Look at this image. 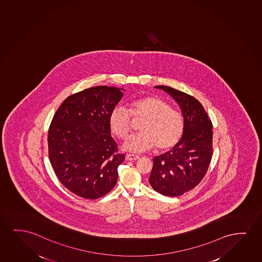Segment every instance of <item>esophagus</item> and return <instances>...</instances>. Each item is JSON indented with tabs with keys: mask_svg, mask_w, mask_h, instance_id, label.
Here are the masks:
<instances>
[{
	"mask_svg": "<svg viewBox=\"0 0 262 262\" xmlns=\"http://www.w3.org/2000/svg\"><path fill=\"white\" fill-rule=\"evenodd\" d=\"M140 158V156L134 154H127L126 155V159L127 160H137Z\"/></svg>",
	"mask_w": 262,
	"mask_h": 262,
	"instance_id": "obj_1",
	"label": "esophagus"
}]
</instances>
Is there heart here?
<instances>
[{"label": "heart", "instance_id": "b5f03b06", "mask_svg": "<svg viewBox=\"0 0 262 262\" xmlns=\"http://www.w3.org/2000/svg\"><path fill=\"white\" fill-rule=\"evenodd\" d=\"M133 117L143 121L139 127L140 133L129 136L124 142L127 150L144 152L155 147L158 150H166L173 147L183 134V116L159 97L138 98L129 104V110L122 106L114 108L109 124L115 136L121 140L129 136L133 129Z\"/></svg>", "mask_w": 262, "mask_h": 262}]
</instances>
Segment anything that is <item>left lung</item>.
Masks as SVG:
<instances>
[{
  "mask_svg": "<svg viewBox=\"0 0 262 262\" xmlns=\"http://www.w3.org/2000/svg\"><path fill=\"white\" fill-rule=\"evenodd\" d=\"M156 88L167 92L179 104L183 133L172 150L155 157L149 183L158 193L177 197L192 190L204 178L213 155V125L195 97L170 86Z\"/></svg>",
  "mask_w": 262,
  "mask_h": 262,
  "instance_id": "obj_1",
  "label": "left lung"
}]
</instances>
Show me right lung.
Segmentation results:
<instances>
[{
    "mask_svg": "<svg viewBox=\"0 0 262 262\" xmlns=\"http://www.w3.org/2000/svg\"><path fill=\"white\" fill-rule=\"evenodd\" d=\"M115 86H97L67 97L48 129V155L61 184L86 200L103 197L115 186L120 154L109 117L122 97Z\"/></svg>",
    "mask_w": 262,
    "mask_h": 262,
    "instance_id": "add662e5",
    "label": "right lung"
}]
</instances>
